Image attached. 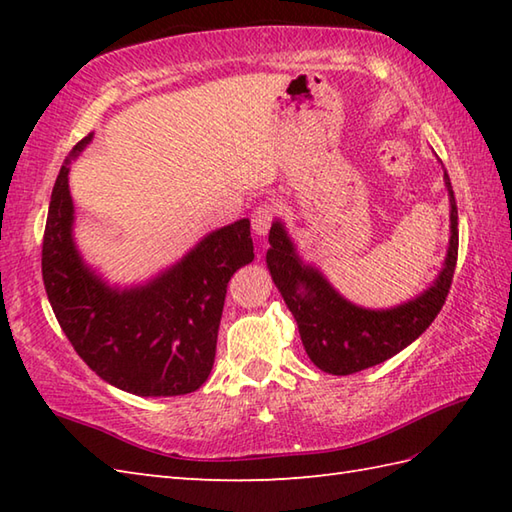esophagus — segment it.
Here are the masks:
<instances>
[{"instance_id":"obj_1","label":"esophagus","mask_w":512,"mask_h":512,"mask_svg":"<svg viewBox=\"0 0 512 512\" xmlns=\"http://www.w3.org/2000/svg\"><path fill=\"white\" fill-rule=\"evenodd\" d=\"M275 217H277V211L270 204L257 206L253 215H250V222H253V231L257 235H266L270 231V226H273Z\"/></svg>"}]
</instances>
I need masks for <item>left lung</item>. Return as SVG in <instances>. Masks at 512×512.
I'll use <instances>...</instances> for the list:
<instances>
[{
  "mask_svg": "<svg viewBox=\"0 0 512 512\" xmlns=\"http://www.w3.org/2000/svg\"><path fill=\"white\" fill-rule=\"evenodd\" d=\"M444 182L451 195V242L442 273L418 299L391 310H365L345 301L319 270L301 264L284 226L275 222L270 228V275L299 325L306 354L323 372L347 376L383 363L416 341L438 317L458 264V206L447 173Z\"/></svg>",
  "mask_w": 512,
  "mask_h": 512,
  "instance_id": "obj_1",
  "label": "left lung"
}]
</instances>
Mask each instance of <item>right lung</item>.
<instances>
[{"instance_id":"add662e5","label":"right lung","mask_w":512,"mask_h":512,"mask_svg":"<svg viewBox=\"0 0 512 512\" xmlns=\"http://www.w3.org/2000/svg\"><path fill=\"white\" fill-rule=\"evenodd\" d=\"M92 140L74 145L72 154ZM68 162L54 182L41 273L61 330L92 372L138 396H184L209 378L233 273L253 262L250 222L206 235L147 286L112 290L81 262L72 242Z\"/></svg>"}]
</instances>
